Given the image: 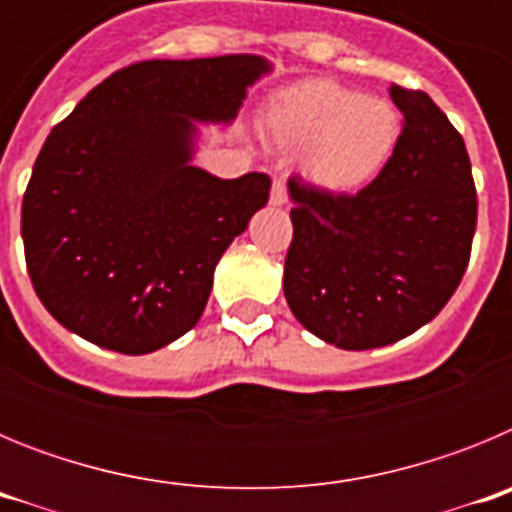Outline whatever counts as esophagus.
I'll use <instances>...</instances> for the list:
<instances>
[{
	"label": "esophagus",
	"instance_id": "obj_1",
	"mask_svg": "<svg viewBox=\"0 0 512 512\" xmlns=\"http://www.w3.org/2000/svg\"><path fill=\"white\" fill-rule=\"evenodd\" d=\"M289 194H287V182L284 179H274V184H271V197L269 202L271 205H287Z\"/></svg>",
	"mask_w": 512,
	"mask_h": 512
}]
</instances>
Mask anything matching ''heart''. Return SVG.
<instances>
[{"label":"heart","mask_w":512,"mask_h":512,"mask_svg":"<svg viewBox=\"0 0 512 512\" xmlns=\"http://www.w3.org/2000/svg\"><path fill=\"white\" fill-rule=\"evenodd\" d=\"M269 130L289 151H305L302 169L315 187L348 194L372 184L390 164L402 117L390 99L361 97L318 79L279 94Z\"/></svg>","instance_id":"1"}]
</instances>
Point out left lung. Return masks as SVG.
Instances as JSON below:
<instances>
[{
	"label": "left lung",
	"instance_id": "8db88e82",
	"mask_svg": "<svg viewBox=\"0 0 512 512\" xmlns=\"http://www.w3.org/2000/svg\"><path fill=\"white\" fill-rule=\"evenodd\" d=\"M390 97L402 135L369 187L333 194L289 179L284 297L310 333L346 351L390 346L431 323L467 271L477 228L459 130L425 92L392 84Z\"/></svg>",
	"mask_w": 512,
	"mask_h": 512
}]
</instances>
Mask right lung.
<instances>
[{
	"label": "right lung",
	"mask_w": 512,
	"mask_h": 512,
	"mask_svg": "<svg viewBox=\"0 0 512 512\" xmlns=\"http://www.w3.org/2000/svg\"><path fill=\"white\" fill-rule=\"evenodd\" d=\"M266 71L248 53L140 61L51 130L22 197V241L35 295L63 328L140 356L197 325L217 261L271 179L189 164L194 120H233Z\"/></svg>",
	"instance_id": "obj_1"
}]
</instances>
